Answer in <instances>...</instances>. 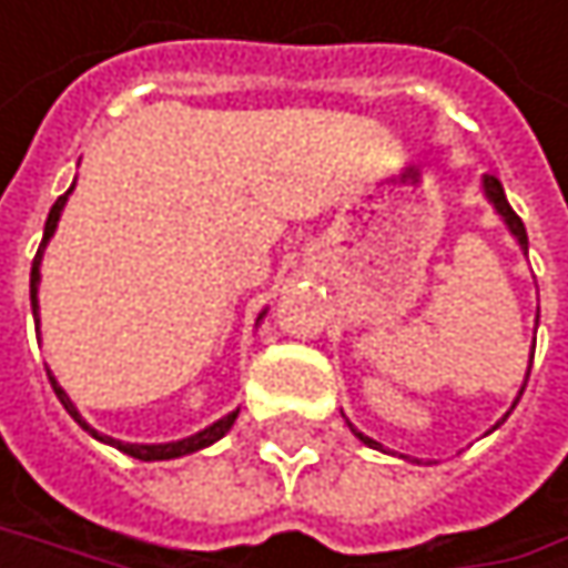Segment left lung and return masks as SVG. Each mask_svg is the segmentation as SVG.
I'll return each instance as SVG.
<instances>
[{"mask_svg": "<svg viewBox=\"0 0 568 568\" xmlns=\"http://www.w3.org/2000/svg\"><path fill=\"white\" fill-rule=\"evenodd\" d=\"M484 193H487V200L494 203V210L504 216V223L510 226V233L516 236L519 250H526V246H529V243H526V226H523V220L513 213V206L507 203V193H504V183H500L494 173H487V176H484ZM529 365H532V355H529ZM516 400H519V397H516ZM352 430H355V427H352ZM355 437H358V440H365L368 447H378V450H382V444H378V440H372V437H365V434H358V430H355Z\"/></svg>", "mask_w": 568, "mask_h": 568, "instance_id": "8db88e82", "label": "left lung"}]
</instances>
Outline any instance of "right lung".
I'll use <instances>...</instances> for the list:
<instances>
[{
    "mask_svg": "<svg viewBox=\"0 0 568 568\" xmlns=\"http://www.w3.org/2000/svg\"><path fill=\"white\" fill-rule=\"evenodd\" d=\"M74 190V183L61 193L55 200V206L49 210V220H45V236H42V246H39V253H36V260H32V280H29V288H32V315H36V322H39V280H42V273H39V266H42V253H45V243L52 240V233H55L58 226V216H61V210H64V200H68V193ZM263 318V315H260ZM49 382H52V388H55L58 400L64 404V410L91 434V437H98V440H104V444H111V447H118V450H124L128 457H138V460H173V457H186V454H193V450H203V447H210V444H216L230 427H233V420H236V414L240 410H233V414H226V417H220V420H213L210 427H203L200 434H193V437H183V440H171V444H124V440H114V437H104V434H98L94 427H88V420L78 414V407L68 400V395L61 392V385L55 382V375L49 372Z\"/></svg>",
    "mask_w": 568,
    "mask_h": 568,
    "instance_id": "add662e5",
    "label": "right lung"
}]
</instances>
